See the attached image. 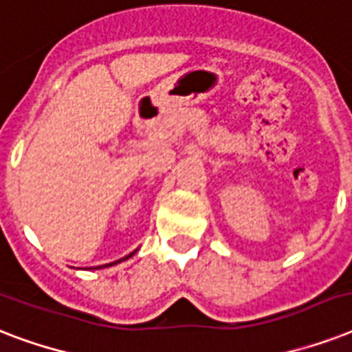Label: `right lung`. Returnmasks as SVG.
I'll use <instances>...</instances> for the list:
<instances>
[{
    "label": "right lung",
    "mask_w": 352,
    "mask_h": 352,
    "mask_svg": "<svg viewBox=\"0 0 352 352\" xmlns=\"http://www.w3.org/2000/svg\"><path fill=\"white\" fill-rule=\"evenodd\" d=\"M137 250H138V248H137ZM137 250H135V252H131V254H129V256H126V257H122V259H118V261L107 263V265H102V267H113V265H117V263H122V261H126V259H129V257H131V256H135V254H137ZM102 267H98V268H102Z\"/></svg>",
    "instance_id": "1"
}]
</instances>
